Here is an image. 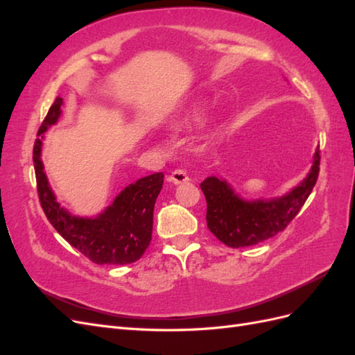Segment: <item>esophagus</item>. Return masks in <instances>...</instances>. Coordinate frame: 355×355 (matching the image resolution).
I'll return each mask as SVG.
<instances>
[{"mask_svg": "<svg viewBox=\"0 0 355 355\" xmlns=\"http://www.w3.org/2000/svg\"><path fill=\"white\" fill-rule=\"evenodd\" d=\"M189 178L188 175L185 173L184 170H175L171 171V175L168 176V182H171L173 185H180V184H185V182H188Z\"/></svg>", "mask_w": 355, "mask_h": 355, "instance_id": "1", "label": "esophagus"}]
</instances>
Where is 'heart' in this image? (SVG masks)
I'll list each match as a JSON object with an SVG mask.
<instances>
[{
	"instance_id": "obj_1",
	"label": "heart",
	"mask_w": 355,
	"mask_h": 355,
	"mask_svg": "<svg viewBox=\"0 0 355 355\" xmlns=\"http://www.w3.org/2000/svg\"><path fill=\"white\" fill-rule=\"evenodd\" d=\"M204 111V105H196L194 108H191L187 114H185V121H191V120H197V118L202 114Z\"/></svg>"
}]
</instances>
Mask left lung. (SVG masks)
<instances>
[{
	"instance_id": "left-lung-1",
	"label": "left lung",
	"mask_w": 355,
	"mask_h": 355,
	"mask_svg": "<svg viewBox=\"0 0 355 355\" xmlns=\"http://www.w3.org/2000/svg\"><path fill=\"white\" fill-rule=\"evenodd\" d=\"M318 146L306 176L277 197H243L228 179L209 176L201 182L207 201V227L223 244L234 249L254 245L282 232L299 213L318 178Z\"/></svg>"
}]
</instances>
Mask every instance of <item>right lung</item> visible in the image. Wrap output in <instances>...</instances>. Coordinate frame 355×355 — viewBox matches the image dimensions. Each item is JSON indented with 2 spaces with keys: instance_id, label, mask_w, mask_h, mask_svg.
Instances as JSON below:
<instances>
[{
  "instance_id": "add662e5",
  "label": "right lung",
  "mask_w": 355,
  "mask_h": 355,
  "mask_svg": "<svg viewBox=\"0 0 355 355\" xmlns=\"http://www.w3.org/2000/svg\"><path fill=\"white\" fill-rule=\"evenodd\" d=\"M63 99L51 105L34 145V167L41 207L47 219L73 249L98 265H125L141 259L153 239L154 206L163 188V173H154L128 184L114 201L93 216L67 210L56 198L42 163L44 133L62 116Z\"/></svg>"
}]
</instances>
